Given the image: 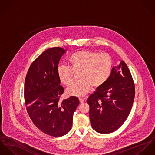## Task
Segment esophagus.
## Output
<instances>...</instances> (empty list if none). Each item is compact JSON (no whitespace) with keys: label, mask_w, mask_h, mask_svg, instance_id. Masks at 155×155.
Segmentation results:
<instances>
[{"label":"esophagus","mask_w":155,"mask_h":155,"mask_svg":"<svg viewBox=\"0 0 155 155\" xmlns=\"http://www.w3.org/2000/svg\"><path fill=\"white\" fill-rule=\"evenodd\" d=\"M79 100H80V103H83L85 102V100L84 99H83V98H79Z\"/></svg>","instance_id":"1"}]
</instances>
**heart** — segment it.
Here are the masks:
<instances>
[{"label": "heart", "mask_w": 155, "mask_h": 155, "mask_svg": "<svg viewBox=\"0 0 155 155\" xmlns=\"http://www.w3.org/2000/svg\"><path fill=\"white\" fill-rule=\"evenodd\" d=\"M69 68L59 66L57 74L60 82L64 86L71 85L74 81V74H79L80 81L67 89L71 96H83L91 88L97 89L104 84L109 78L113 68L111 56L107 53L79 51L71 55L68 60Z\"/></svg>", "instance_id": "heart-1"}]
</instances>
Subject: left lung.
<instances>
[{
	"mask_svg": "<svg viewBox=\"0 0 155 155\" xmlns=\"http://www.w3.org/2000/svg\"><path fill=\"white\" fill-rule=\"evenodd\" d=\"M134 96L133 77L125 62L121 61L119 66L112 68L106 83L87 99L93 128L102 134L118 129L130 113Z\"/></svg>",
	"mask_w": 155,
	"mask_h": 155,
	"instance_id": "8db88e82",
	"label": "left lung"
}]
</instances>
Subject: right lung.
I'll list each match as a JSON object with an SVG mask.
<instances>
[{
  "label": "right lung",
  "mask_w": 155,
  "mask_h": 155,
  "mask_svg": "<svg viewBox=\"0 0 155 155\" xmlns=\"http://www.w3.org/2000/svg\"><path fill=\"white\" fill-rule=\"evenodd\" d=\"M66 51L59 47L43 52L31 64L24 84L27 111L35 125L53 137L65 135L72 128L73 114L80 101L77 97L60 100L64 92L57 74Z\"/></svg>",
  "instance_id": "add662e5"
}]
</instances>
